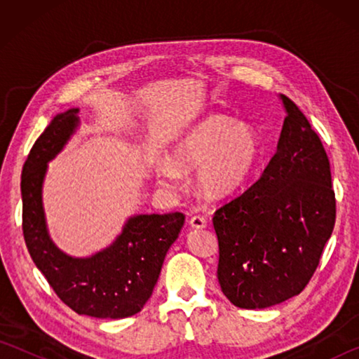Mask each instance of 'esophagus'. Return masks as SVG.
Segmentation results:
<instances>
[{
	"instance_id": "obj_1",
	"label": "esophagus",
	"mask_w": 359,
	"mask_h": 359,
	"mask_svg": "<svg viewBox=\"0 0 359 359\" xmlns=\"http://www.w3.org/2000/svg\"><path fill=\"white\" fill-rule=\"evenodd\" d=\"M190 226L196 229H203L208 226V222H205V218L201 215H194L190 218Z\"/></svg>"
}]
</instances>
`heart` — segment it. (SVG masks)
Wrapping results in <instances>:
<instances>
[{
    "label": "heart",
    "mask_w": 359,
    "mask_h": 359,
    "mask_svg": "<svg viewBox=\"0 0 359 359\" xmlns=\"http://www.w3.org/2000/svg\"><path fill=\"white\" fill-rule=\"evenodd\" d=\"M263 149L250 125L214 115L180 137L174 145L171 163L158 169L165 185L179 182V171L196 169V187L208 199H223L241 190L257 171Z\"/></svg>",
    "instance_id": "obj_1"
}]
</instances>
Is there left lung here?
I'll use <instances>...</instances> for the list:
<instances>
[{
  "instance_id": "left-lung-1",
  "label": "left lung",
  "mask_w": 359,
  "mask_h": 359,
  "mask_svg": "<svg viewBox=\"0 0 359 359\" xmlns=\"http://www.w3.org/2000/svg\"><path fill=\"white\" fill-rule=\"evenodd\" d=\"M287 111L277 151L261 177L214 214L217 277L241 309H266L306 288L336 223L330 160L299 107Z\"/></svg>"
}]
</instances>
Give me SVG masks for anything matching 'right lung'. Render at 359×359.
Here are the masks:
<instances>
[{"instance_id": "1", "label": "right lung", "mask_w": 359, "mask_h": 359, "mask_svg": "<svg viewBox=\"0 0 359 359\" xmlns=\"http://www.w3.org/2000/svg\"><path fill=\"white\" fill-rule=\"evenodd\" d=\"M77 114L79 109H69L55 115L23 165V238L36 267L76 313L126 318L141 312L149 301L185 215L180 212L133 215L111 245L88 258H74L60 250L47 231L42 184L47 163L63 150L79 126Z\"/></svg>"}]
</instances>
